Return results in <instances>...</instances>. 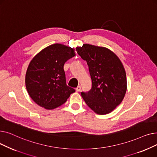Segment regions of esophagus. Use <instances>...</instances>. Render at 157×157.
I'll use <instances>...</instances> for the list:
<instances>
[{"instance_id":"esophagus-1","label":"esophagus","mask_w":157,"mask_h":157,"mask_svg":"<svg viewBox=\"0 0 157 157\" xmlns=\"http://www.w3.org/2000/svg\"><path fill=\"white\" fill-rule=\"evenodd\" d=\"M76 92H79L80 90H81V86H78L76 88Z\"/></svg>"}]
</instances>
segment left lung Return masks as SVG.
Here are the masks:
<instances>
[{
    "mask_svg": "<svg viewBox=\"0 0 157 157\" xmlns=\"http://www.w3.org/2000/svg\"><path fill=\"white\" fill-rule=\"evenodd\" d=\"M78 54L86 61L92 88L81 92L86 104L98 114L111 113L123 101L127 91L126 72L119 58L109 49L85 44Z\"/></svg>",
    "mask_w": 157,
    "mask_h": 157,
    "instance_id": "left-lung-1",
    "label": "left lung"
}]
</instances>
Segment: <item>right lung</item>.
I'll return each instance as SVG.
<instances>
[{
	"label": "right lung",
	"mask_w": 157,
	"mask_h": 157,
	"mask_svg": "<svg viewBox=\"0 0 157 157\" xmlns=\"http://www.w3.org/2000/svg\"><path fill=\"white\" fill-rule=\"evenodd\" d=\"M76 55L74 49L61 44L49 46L29 63L25 76L27 92L37 104L53 109L67 101L75 90L66 84L64 63Z\"/></svg>",
	"instance_id": "add662e5"
}]
</instances>
